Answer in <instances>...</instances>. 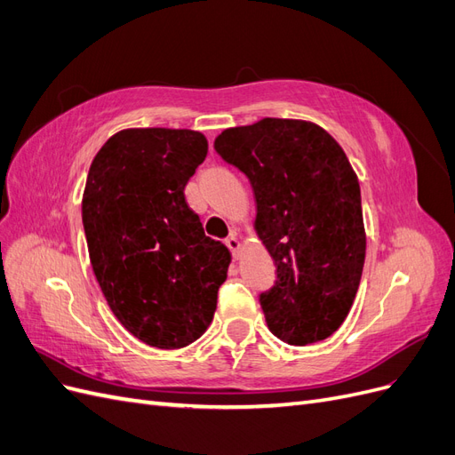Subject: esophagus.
<instances>
[{
    "label": "esophagus",
    "mask_w": 455,
    "mask_h": 455,
    "mask_svg": "<svg viewBox=\"0 0 455 455\" xmlns=\"http://www.w3.org/2000/svg\"><path fill=\"white\" fill-rule=\"evenodd\" d=\"M226 244H228V249L231 251V254H233V258H239V251H241V243H239V239L235 237V235H231V237H228L226 239Z\"/></svg>",
    "instance_id": "esophagus-1"
}]
</instances>
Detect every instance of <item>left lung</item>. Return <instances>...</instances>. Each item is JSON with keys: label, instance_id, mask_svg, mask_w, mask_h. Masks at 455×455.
<instances>
[{"label": "left lung", "instance_id": "1", "mask_svg": "<svg viewBox=\"0 0 455 455\" xmlns=\"http://www.w3.org/2000/svg\"><path fill=\"white\" fill-rule=\"evenodd\" d=\"M214 149L254 189V231L277 266L259 296L269 330L291 346L332 336L366 254L361 186L346 151L316 123L279 117L226 129Z\"/></svg>", "mask_w": 455, "mask_h": 455}]
</instances>
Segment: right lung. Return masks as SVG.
I'll return each mask as SVG.
<instances>
[{"mask_svg": "<svg viewBox=\"0 0 455 455\" xmlns=\"http://www.w3.org/2000/svg\"><path fill=\"white\" fill-rule=\"evenodd\" d=\"M209 142L189 129H123L94 156L81 199L100 291L129 332L180 349L212 323L231 254L204 235L184 188Z\"/></svg>", "mask_w": 455, "mask_h": 455, "instance_id": "right-lung-1", "label": "right lung"}]
</instances>
